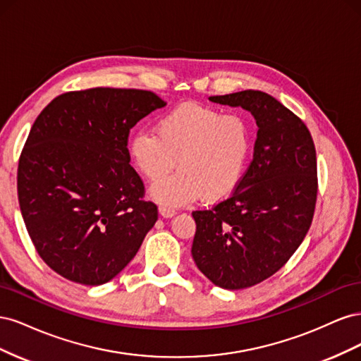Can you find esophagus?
Masks as SVG:
<instances>
[{
  "instance_id": "obj_1",
  "label": "esophagus",
  "mask_w": 361,
  "mask_h": 361,
  "mask_svg": "<svg viewBox=\"0 0 361 361\" xmlns=\"http://www.w3.org/2000/svg\"><path fill=\"white\" fill-rule=\"evenodd\" d=\"M159 214L164 218H171L176 215V211L171 209V207H169V206H159Z\"/></svg>"
}]
</instances>
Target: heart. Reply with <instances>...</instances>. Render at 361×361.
I'll list each match as a JSON object with an SVG mask.
<instances>
[{
  "mask_svg": "<svg viewBox=\"0 0 361 361\" xmlns=\"http://www.w3.org/2000/svg\"><path fill=\"white\" fill-rule=\"evenodd\" d=\"M251 152V126L243 114L185 102L161 116L154 130H137L129 155L145 176L157 182L152 197L169 207L200 195L207 203L227 199L241 183Z\"/></svg>",
  "mask_w": 361,
  "mask_h": 361,
  "instance_id": "b5f03b06",
  "label": "heart"
}]
</instances>
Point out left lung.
<instances>
[{
	"mask_svg": "<svg viewBox=\"0 0 361 361\" xmlns=\"http://www.w3.org/2000/svg\"><path fill=\"white\" fill-rule=\"evenodd\" d=\"M209 101L243 106L259 129L253 161L233 194L192 212L191 255L215 286L245 289L276 274L307 235L318 195L316 150L302 120L268 93Z\"/></svg>",
	"mask_w": 361,
	"mask_h": 361,
	"instance_id": "left-lung-1",
	"label": "left lung"
}]
</instances>
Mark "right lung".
<instances>
[{"mask_svg": "<svg viewBox=\"0 0 361 361\" xmlns=\"http://www.w3.org/2000/svg\"><path fill=\"white\" fill-rule=\"evenodd\" d=\"M166 106L137 89L68 92L31 126L18 166V200L45 264L71 281L97 286L137 255L158 220L145 183L130 167L128 137Z\"/></svg>", "mask_w": 361, "mask_h": 361, "instance_id": "add662e5", "label": "right lung"}]
</instances>
